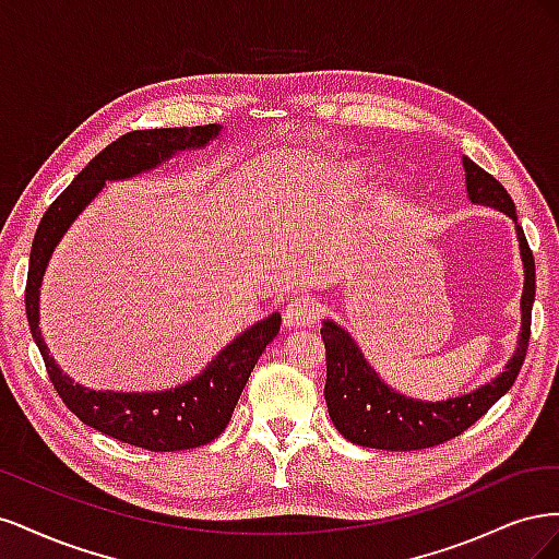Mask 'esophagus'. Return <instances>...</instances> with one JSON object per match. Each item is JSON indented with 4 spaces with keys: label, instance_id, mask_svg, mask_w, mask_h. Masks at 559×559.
<instances>
[{
    "label": "esophagus",
    "instance_id": "34e87169",
    "mask_svg": "<svg viewBox=\"0 0 559 559\" xmlns=\"http://www.w3.org/2000/svg\"><path fill=\"white\" fill-rule=\"evenodd\" d=\"M321 314V302L312 296H294L284 308V324L289 329L310 326Z\"/></svg>",
    "mask_w": 559,
    "mask_h": 559
}]
</instances>
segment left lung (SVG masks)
I'll return each instance as SVG.
<instances>
[{
    "mask_svg": "<svg viewBox=\"0 0 559 559\" xmlns=\"http://www.w3.org/2000/svg\"><path fill=\"white\" fill-rule=\"evenodd\" d=\"M466 170V191L471 202L489 205L509 214L518 224L515 205L509 191L471 158H462ZM520 257L524 265L522 289V326L520 341L503 373L485 382L473 392L448 401H417L394 392L384 384L370 364L364 359L352 335L326 319L321 324V337L326 345V386L324 399L335 429L347 441L376 450H425L441 445L450 438L464 433L471 425L492 408V405L513 386L520 368L527 357L532 333V306L536 294V270L532 249L524 230L515 226Z\"/></svg>",
    "mask_w": 559,
    "mask_h": 559,
    "instance_id": "8db88e82",
    "label": "left lung"
}]
</instances>
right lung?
<instances>
[{
	"mask_svg": "<svg viewBox=\"0 0 559 559\" xmlns=\"http://www.w3.org/2000/svg\"><path fill=\"white\" fill-rule=\"evenodd\" d=\"M222 126H195V128H156L134 130L111 142L107 148L83 167L74 181L50 202L35 242L29 251L25 310L32 337L41 352L48 378L53 382L62 403L83 425L103 431L116 441L151 452H175L207 445L222 433L230 415L238 405L242 389L251 376L253 366L265 352L267 343L280 333L282 317L273 312L259 324L240 333L230 345L216 354L200 376L167 392H95L62 373L39 331V289L46 265L53 257L60 238L72 226L83 207L103 191L105 181L130 179L148 173L163 160L173 158L177 151L200 148L216 140Z\"/></svg>",
	"mask_w": 559,
	"mask_h": 559,
	"instance_id": "obj_1",
	"label": "right lung"
}]
</instances>
